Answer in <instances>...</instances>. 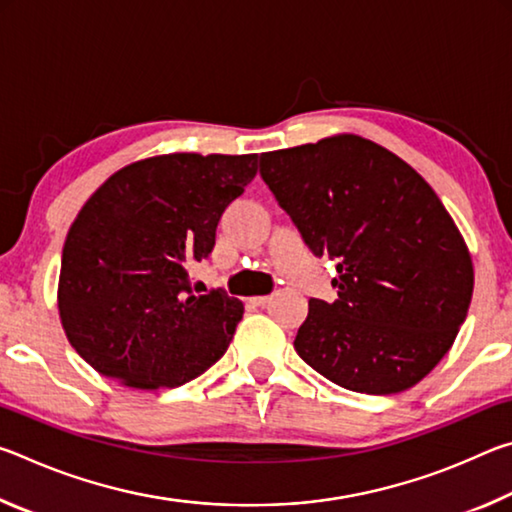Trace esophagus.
<instances>
[{
  "mask_svg": "<svg viewBox=\"0 0 512 512\" xmlns=\"http://www.w3.org/2000/svg\"><path fill=\"white\" fill-rule=\"evenodd\" d=\"M250 302H253V305H257V307H266L268 302H271V296H257V298H253Z\"/></svg>",
  "mask_w": 512,
  "mask_h": 512,
  "instance_id": "34e87169",
  "label": "esophagus"
}]
</instances>
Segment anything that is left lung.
<instances>
[{
	"label": "left lung",
	"instance_id": "left-lung-1",
	"mask_svg": "<svg viewBox=\"0 0 512 512\" xmlns=\"http://www.w3.org/2000/svg\"><path fill=\"white\" fill-rule=\"evenodd\" d=\"M259 173L316 257L336 259L334 302L309 300L300 359L336 386L418 384L465 323L474 268L461 232L395 153L357 135L259 155Z\"/></svg>",
	"mask_w": 512,
	"mask_h": 512
}]
</instances>
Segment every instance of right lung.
<instances>
[{
    "label": "right lung",
    "mask_w": 512,
    "mask_h": 512,
    "mask_svg": "<svg viewBox=\"0 0 512 512\" xmlns=\"http://www.w3.org/2000/svg\"><path fill=\"white\" fill-rule=\"evenodd\" d=\"M257 173V155H158L103 183L67 232L58 311L72 348L124 386L176 388L214 366L244 316L223 289L194 296L187 268Z\"/></svg>",
    "instance_id": "obj_1"
}]
</instances>
